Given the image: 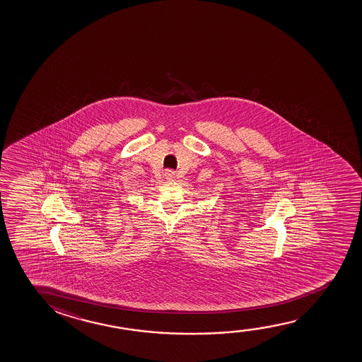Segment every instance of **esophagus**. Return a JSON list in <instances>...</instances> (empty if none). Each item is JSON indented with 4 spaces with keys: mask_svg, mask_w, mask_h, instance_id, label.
Returning <instances> with one entry per match:
<instances>
[{
    "mask_svg": "<svg viewBox=\"0 0 362 362\" xmlns=\"http://www.w3.org/2000/svg\"><path fill=\"white\" fill-rule=\"evenodd\" d=\"M164 177H165V179H168V180H170V179H173L174 177H175V173H174L173 170H165V173H164Z\"/></svg>",
    "mask_w": 362,
    "mask_h": 362,
    "instance_id": "1",
    "label": "esophagus"
}]
</instances>
